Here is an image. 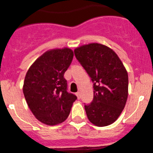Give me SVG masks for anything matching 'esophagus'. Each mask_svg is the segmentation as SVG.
I'll return each instance as SVG.
<instances>
[{
	"mask_svg": "<svg viewBox=\"0 0 153 153\" xmlns=\"http://www.w3.org/2000/svg\"><path fill=\"white\" fill-rule=\"evenodd\" d=\"M76 96H77V97H78V99H79L80 98H81V97H80V96H80V93H79V92H77V93H76Z\"/></svg>",
	"mask_w": 153,
	"mask_h": 153,
	"instance_id": "esophagus-1",
	"label": "esophagus"
}]
</instances>
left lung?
<instances>
[{"mask_svg":"<svg viewBox=\"0 0 153 153\" xmlns=\"http://www.w3.org/2000/svg\"><path fill=\"white\" fill-rule=\"evenodd\" d=\"M74 52L93 82V99L84 105L87 118L96 126L111 125L120 117L128 98L125 66L116 53L102 44L84 45Z\"/></svg>","mask_w":153,"mask_h":153,"instance_id":"8db88e82","label":"left lung"}]
</instances>
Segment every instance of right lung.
Returning <instances> with one entry per match:
<instances>
[{
	"mask_svg": "<svg viewBox=\"0 0 153 153\" xmlns=\"http://www.w3.org/2000/svg\"><path fill=\"white\" fill-rule=\"evenodd\" d=\"M68 48L47 51L28 69L23 93L35 117L42 123L54 126L67 119L76 96L67 92L63 75L73 59Z\"/></svg>",
	"mask_w": 153,
	"mask_h": 153,
	"instance_id": "add662e5",
	"label": "right lung"
}]
</instances>
